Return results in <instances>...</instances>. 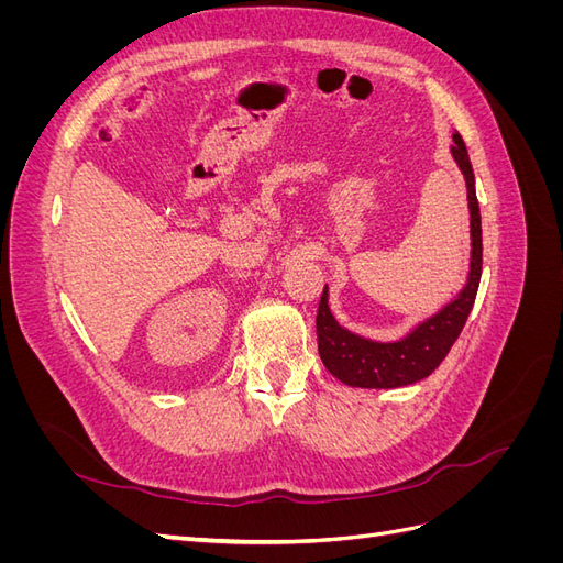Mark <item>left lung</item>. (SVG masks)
<instances>
[{"instance_id": "obj_1", "label": "left lung", "mask_w": 563, "mask_h": 563, "mask_svg": "<svg viewBox=\"0 0 563 563\" xmlns=\"http://www.w3.org/2000/svg\"><path fill=\"white\" fill-rule=\"evenodd\" d=\"M451 155L457 162L467 185L472 234L467 284L444 310L418 323L411 333H406L399 340H387V343L356 335L340 327L329 310V286H323L317 310V345L323 366L340 383L366 389H395L413 385L428 378L444 362V356L465 327L482 279V213L479 201H476L474 172L467 157V147L465 141L460 139V133H453Z\"/></svg>"}]
</instances>
